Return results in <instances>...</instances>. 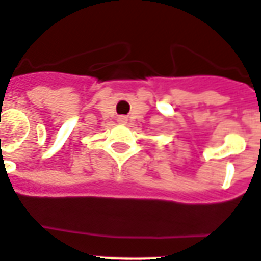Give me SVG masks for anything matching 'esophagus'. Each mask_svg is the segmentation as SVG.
Wrapping results in <instances>:
<instances>
[{
    "label": "esophagus",
    "mask_w": 261,
    "mask_h": 261,
    "mask_svg": "<svg viewBox=\"0 0 261 261\" xmlns=\"http://www.w3.org/2000/svg\"><path fill=\"white\" fill-rule=\"evenodd\" d=\"M120 121H121V123H124V121H125V117H120Z\"/></svg>",
    "instance_id": "esophagus-1"
}]
</instances>
